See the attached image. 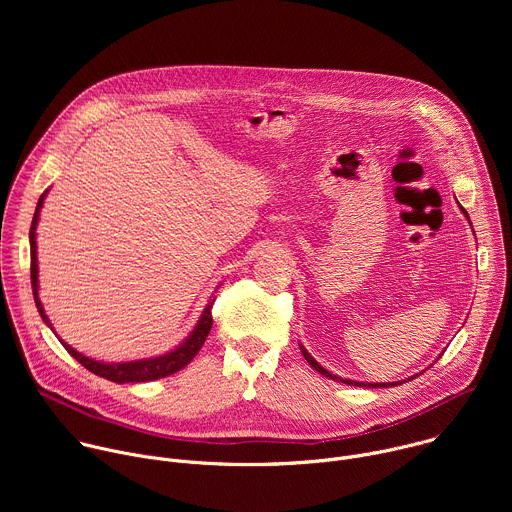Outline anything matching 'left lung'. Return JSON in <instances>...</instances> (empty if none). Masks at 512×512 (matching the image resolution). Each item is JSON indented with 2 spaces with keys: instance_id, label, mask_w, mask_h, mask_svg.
<instances>
[{
  "instance_id": "obj_1",
  "label": "left lung",
  "mask_w": 512,
  "mask_h": 512,
  "mask_svg": "<svg viewBox=\"0 0 512 512\" xmlns=\"http://www.w3.org/2000/svg\"><path fill=\"white\" fill-rule=\"evenodd\" d=\"M462 208V206H460ZM462 212L468 216V212L462 208ZM470 221V218H468ZM302 348V354H304V358L310 362V367L314 369V371H318L320 375H324V377H328V379H332V381H342L344 385H354V387H367V389H381V387H393V385H401V381H395V383H358V381H350V379H340V377H336V375H332L330 371H326L322 364H318L316 362V358L314 356H310V352L304 348V346H300ZM421 373H425V371H421ZM419 373V375H421ZM419 375H413V377H409L407 381H411V379H415V377H419Z\"/></svg>"
}]
</instances>
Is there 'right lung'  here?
<instances>
[{"label": "right lung", "instance_id": "add662e5", "mask_svg": "<svg viewBox=\"0 0 512 512\" xmlns=\"http://www.w3.org/2000/svg\"><path fill=\"white\" fill-rule=\"evenodd\" d=\"M46 192L38 200V206H36V212H34V218H32V227H30V257H32L30 277H32V291H34L36 308H38L42 320L52 330V324H50L48 316L44 314V308H42L40 298H38V257H36V225H38V216H40ZM210 308H212V302H208V306L204 308L198 324L194 326L190 336L180 346H176L174 350H170V352H166L162 356H154V358H141V360H131V362H101V360H95V358H89V356L77 352L75 348H72L70 344H66L64 340H60V344L68 350L70 356H75L85 369H89L91 373H95L97 377H103L107 381H113V383H119V385H123V383L156 381V379H164V377H170V375L178 373L180 369H184L186 364L198 354V350L202 348V344H204V340H206V336H208V332L212 328Z\"/></svg>", "mask_w": 512, "mask_h": 512}]
</instances>
